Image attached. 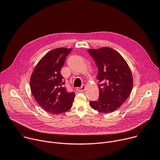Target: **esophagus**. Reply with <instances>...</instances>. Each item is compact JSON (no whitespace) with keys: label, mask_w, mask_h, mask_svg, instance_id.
<instances>
[{"label":"esophagus","mask_w":160,"mask_h":160,"mask_svg":"<svg viewBox=\"0 0 160 160\" xmlns=\"http://www.w3.org/2000/svg\"><path fill=\"white\" fill-rule=\"evenodd\" d=\"M85 85H82L81 86V87H78V88H77V90L78 91V92H83V91L85 90Z\"/></svg>","instance_id":"1"}]
</instances>
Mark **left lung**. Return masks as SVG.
<instances>
[{"label":"left lung","mask_w":160,"mask_h":160,"mask_svg":"<svg viewBox=\"0 0 160 160\" xmlns=\"http://www.w3.org/2000/svg\"><path fill=\"white\" fill-rule=\"evenodd\" d=\"M98 69L99 99L90 101V106L102 113L111 112L120 108L130 96L133 78L123 57L109 48L87 50Z\"/></svg>","instance_id":"1"}]
</instances>
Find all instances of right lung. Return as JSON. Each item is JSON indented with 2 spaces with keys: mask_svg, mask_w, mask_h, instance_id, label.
I'll return each mask as SVG.
<instances>
[{
  "mask_svg": "<svg viewBox=\"0 0 160 160\" xmlns=\"http://www.w3.org/2000/svg\"><path fill=\"white\" fill-rule=\"evenodd\" d=\"M72 49L57 48L45 54L32 74L30 88L38 104L47 112L55 115L69 110L75 93L68 92L60 71Z\"/></svg>",
  "mask_w": 160,
  "mask_h": 160,
  "instance_id": "obj_1",
  "label": "right lung"
}]
</instances>
